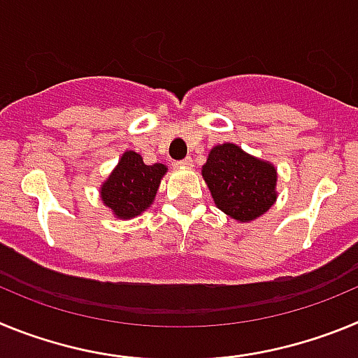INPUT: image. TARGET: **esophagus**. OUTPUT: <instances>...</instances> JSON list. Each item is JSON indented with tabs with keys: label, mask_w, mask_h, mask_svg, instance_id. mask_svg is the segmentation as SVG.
I'll list each match as a JSON object with an SVG mask.
<instances>
[{
	"label": "esophagus",
	"mask_w": 358,
	"mask_h": 358,
	"mask_svg": "<svg viewBox=\"0 0 358 358\" xmlns=\"http://www.w3.org/2000/svg\"><path fill=\"white\" fill-rule=\"evenodd\" d=\"M173 164H176L177 169H192V166H194V161H192V157H186V159L176 161Z\"/></svg>",
	"instance_id": "esophagus-1"
}]
</instances>
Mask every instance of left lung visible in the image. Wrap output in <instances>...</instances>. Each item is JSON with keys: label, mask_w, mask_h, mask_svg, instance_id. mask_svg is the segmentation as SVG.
Masks as SVG:
<instances>
[{"label": "left lung", "mask_w": 358, "mask_h": 358, "mask_svg": "<svg viewBox=\"0 0 358 358\" xmlns=\"http://www.w3.org/2000/svg\"><path fill=\"white\" fill-rule=\"evenodd\" d=\"M215 206L236 222H252L274 206L278 170L235 143H218L202 164Z\"/></svg>", "instance_id": "1"}]
</instances>
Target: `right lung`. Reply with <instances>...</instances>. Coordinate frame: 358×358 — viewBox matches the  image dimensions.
Returning <instances> with one entry per match:
<instances>
[{"mask_svg": "<svg viewBox=\"0 0 358 358\" xmlns=\"http://www.w3.org/2000/svg\"><path fill=\"white\" fill-rule=\"evenodd\" d=\"M166 172V164H145L138 152L125 150L100 186L103 206L109 208L113 217L120 220L138 217L154 204L161 179Z\"/></svg>", "mask_w": 358, "mask_h": 358, "instance_id": "right-lung-1", "label": "right lung"}]
</instances>
